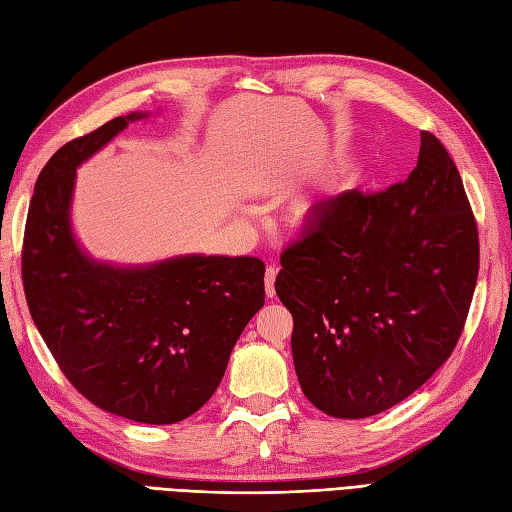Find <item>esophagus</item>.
<instances>
[{"label": "esophagus", "instance_id": "obj_1", "mask_svg": "<svg viewBox=\"0 0 512 512\" xmlns=\"http://www.w3.org/2000/svg\"><path fill=\"white\" fill-rule=\"evenodd\" d=\"M277 268L275 266H268L266 268V277H264V285H266V294L270 296V299H272V296H275V279H277Z\"/></svg>", "mask_w": 512, "mask_h": 512}]
</instances>
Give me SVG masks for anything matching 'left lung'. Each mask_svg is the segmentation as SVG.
<instances>
[{"label": "left lung", "instance_id": "obj_1", "mask_svg": "<svg viewBox=\"0 0 512 512\" xmlns=\"http://www.w3.org/2000/svg\"><path fill=\"white\" fill-rule=\"evenodd\" d=\"M478 268L465 185L423 130L406 181L318 202L281 253L275 290L294 318L305 397L336 419L373 417L410 397L454 351Z\"/></svg>", "mask_w": 512, "mask_h": 512}]
</instances>
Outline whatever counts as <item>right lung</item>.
Returning <instances> with one entry per match:
<instances>
[{"label":"right lung","instance_id":"add662e5","mask_svg":"<svg viewBox=\"0 0 512 512\" xmlns=\"http://www.w3.org/2000/svg\"><path fill=\"white\" fill-rule=\"evenodd\" d=\"M146 113L69 141L41 170L23 235L30 314L54 360L93 406L170 425L211 399L237 338L264 305V261L183 255L150 266L91 259L71 231L76 168Z\"/></svg>","mask_w":512,"mask_h":512}]
</instances>
